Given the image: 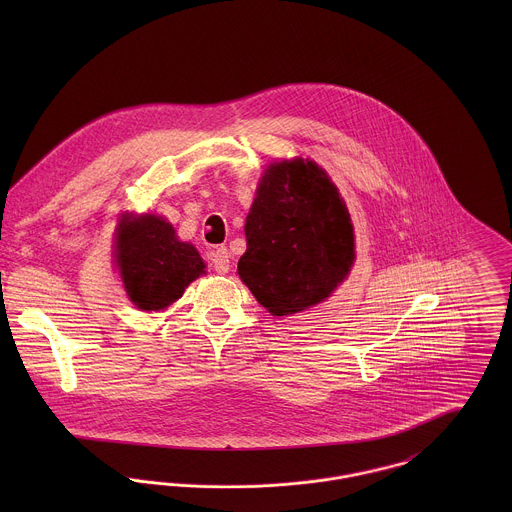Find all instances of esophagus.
I'll return each instance as SVG.
<instances>
[{"instance_id": "esophagus-1", "label": "esophagus", "mask_w": 512, "mask_h": 512, "mask_svg": "<svg viewBox=\"0 0 512 512\" xmlns=\"http://www.w3.org/2000/svg\"><path fill=\"white\" fill-rule=\"evenodd\" d=\"M211 264H213V268H215V272L217 274H226L228 272V268H230V260H228V252H226V248H217V250H213L211 254Z\"/></svg>"}]
</instances>
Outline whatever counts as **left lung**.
Here are the masks:
<instances>
[{"label": "left lung", "instance_id": "8db88e82", "mask_svg": "<svg viewBox=\"0 0 512 512\" xmlns=\"http://www.w3.org/2000/svg\"><path fill=\"white\" fill-rule=\"evenodd\" d=\"M244 230L238 276L278 317L329 297L355 260L349 211L327 173L307 159L266 169Z\"/></svg>", "mask_w": 512, "mask_h": 512}]
</instances>
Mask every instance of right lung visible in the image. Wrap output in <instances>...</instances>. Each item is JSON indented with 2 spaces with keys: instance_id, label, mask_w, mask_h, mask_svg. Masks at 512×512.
Returning a JSON list of instances; mask_svg holds the SVG:
<instances>
[{
  "instance_id": "obj_1",
  "label": "right lung",
  "mask_w": 512,
  "mask_h": 512,
  "mask_svg": "<svg viewBox=\"0 0 512 512\" xmlns=\"http://www.w3.org/2000/svg\"><path fill=\"white\" fill-rule=\"evenodd\" d=\"M116 260L128 297L146 311L171 305L205 274V262L193 244L179 242L173 226L153 215L122 219Z\"/></svg>"
}]
</instances>
